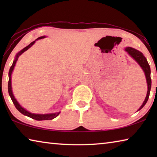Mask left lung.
Segmentation results:
<instances>
[{
	"instance_id": "left-lung-1",
	"label": "left lung",
	"mask_w": 157,
	"mask_h": 157,
	"mask_svg": "<svg viewBox=\"0 0 157 157\" xmlns=\"http://www.w3.org/2000/svg\"><path fill=\"white\" fill-rule=\"evenodd\" d=\"M126 51L129 53V54L131 55V56L134 58V59L136 61V62L139 63V64L140 65V67L143 68V71L145 72V75L146 77V79H147V95H146V98L143 102V105H141V107L139 108V109L138 111H139L140 109L144 107L145 105L146 104V102H147L149 96H150V89H151V84H152V80H151V77H150V65L147 62L146 58L143 56V53L140 52L139 50H137L136 49L133 48L131 47H127L125 48Z\"/></svg>"
}]
</instances>
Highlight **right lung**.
Wrapping results in <instances>:
<instances>
[{
  "mask_svg": "<svg viewBox=\"0 0 157 157\" xmlns=\"http://www.w3.org/2000/svg\"><path fill=\"white\" fill-rule=\"evenodd\" d=\"M44 38V36H41V37H39L38 39H36V40H39V39H41ZM35 41H34L33 42H31V43L28 45V46H26L25 48H24L21 51H20L18 53L17 55V56H16V58L14 62H13L12 65L11 66V67L10 68V71H9V82H8V92H9V95L10 98H11V99L12 100L13 103H14V105L15 106V107L17 109L18 111H20V112L23 114V115L25 116H27L28 117H30V118L34 119V120L36 121H46V120H52V119L56 118V117L59 115L60 112H57V113H48V114H35V113H32L30 112H29V111H26L25 109H23L21 106L18 104V102L17 101V100L15 99V98L14 96V95L12 94V85H11V75H12V73L13 71V69L14 68V66L16 64V62H17L18 60V57L20 56V55L22 54V53L24 52L25 51H26L28 49L30 48L33 46V45L35 43Z\"/></svg>",
  "mask_w": 157,
  "mask_h": 157,
  "instance_id": "add662e5",
  "label": "right lung"
}]
</instances>
